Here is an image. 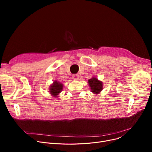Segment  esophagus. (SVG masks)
I'll use <instances>...</instances> for the list:
<instances>
[{
  "instance_id": "esophagus-1",
  "label": "esophagus",
  "mask_w": 152,
  "mask_h": 152,
  "mask_svg": "<svg viewBox=\"0 0 152 152\" xmlns=\"http://www.w3.org/2000/svg\"><path fill=\"white\" fill-rule=\"evenodd\" d=\"M73 77L74 80H77V79H79V75H73V77Z\"/></svg>"
}]
</instances>
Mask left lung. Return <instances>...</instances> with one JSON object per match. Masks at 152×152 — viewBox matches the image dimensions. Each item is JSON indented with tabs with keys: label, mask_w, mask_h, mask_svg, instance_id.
<instances>
[{
	"label": "left lung",
	"mask_w": 152,
	"mask_h": 152,
	"mask_svg": "<svg viewBox=\"0 0 152 152\" xmlns=\"http://www.w3.org/2000/svg\"><path fill=\"white\" fill-rule=\"evenodd\" d=\"M88 84L89 85L91 92L95 94H99L103 89V83L101 81L95 77H92L88 80Z\"/></svg>",
	"instance_id": "obj_1"
}]
</instances>
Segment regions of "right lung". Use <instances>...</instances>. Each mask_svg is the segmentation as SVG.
<instances>
[{
	"label": "right lung",
	"mask_w": 152,
	"mask_h": 152,
	"mask_svg": "<svg viewBox=\"0 0 152 152\" xmlns=\"http://www.w3.org/2000/svg\"><path fill=\"white\" fill-rule=\"evenodd\" d=\"M63 84L60 82L55 80L50 86L49 93L53 97H58L59 94L63 90Z\"/></svg>",
	"instance_id": "obj_1"
}]
</instances>
